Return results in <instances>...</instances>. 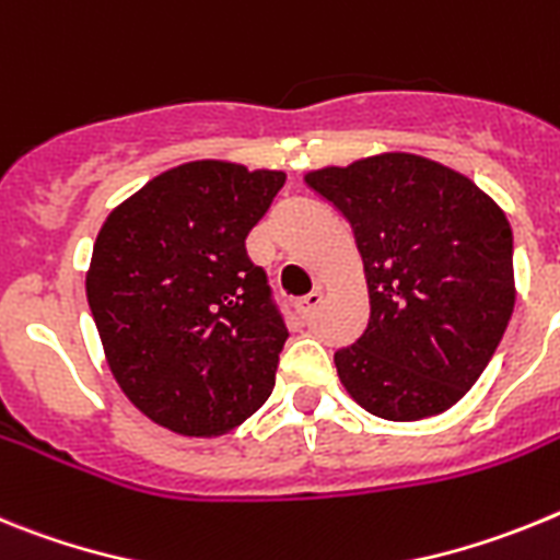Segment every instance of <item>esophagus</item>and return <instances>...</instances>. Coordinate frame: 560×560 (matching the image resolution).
Here are the masks:
<instances>
[{
	"label": "esophagus",
	"mask_w": 560,
	"mask_h": 560,
	"mask_svg": "<svg viewBox=\"0 0 560 560\" xmlns=\"http://www.w3.org/2000/svg\"><path fill=\"white\" fill-rule=\"evenodd\" d=\"M320 301H324V293H320V290H313L310 295H304L301 301H295V313H299L301 318H310V315L320 307Z\"/></svg>",
	"instance_id": "esophagus-1"
}]
</instances>
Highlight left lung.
Wrapping results in <instances>:
<instances>
[{
  "mask_svg": "<svg viewBox=\"0 0 560 560\" xmlns=\"http://www.w3.org/2000/svg\"><path fill=\"white\" fill-rule=\"evenodd\" d=\"M352 225L369 327L335 366L369 415L411 422L448 411L493 358L515 304L513 231L474 179L406 152L310 172Z\"/></svg>",
  "mask_w": 560,
  "mask_h": 560,
  "instance_id": "1",
  "label": "left lung"
}]
</instances>
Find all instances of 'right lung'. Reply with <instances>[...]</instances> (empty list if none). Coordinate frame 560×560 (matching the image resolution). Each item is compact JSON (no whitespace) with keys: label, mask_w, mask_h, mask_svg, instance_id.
<instances>
[{"label":"right lung","mask_w":560,"mask_h":560,"mask_svg":"<svg viewBox=\"0 0 560 560\" xmlns=\"http://www.w3.org/2000/svg\"><path fill=\"white\" fill-rule=\"evenodd\" d=\"M284 172L197 160L106 217L86 301L124 395L183 436H220L270 397L287 327L245 240Z\"/></svg>","instance_id":"add662e5"}]
</instances>
